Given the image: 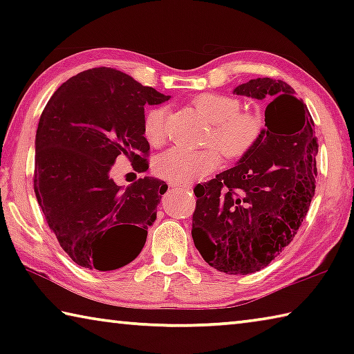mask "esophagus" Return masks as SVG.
<instances>
[{
	"label": "esophagus",
	"mask_w": 354,
	"mask_h": 354,
	"mask_svg": "<svg viewBox=\"0 0 354 354\" xmlns=\"http://www.w3.org/2000/svg\"><path fill=\"white\" fill-rule=\"evenodd\" d=\"M171 187H175V189H181V190H192V185H171Z\"/></svg>",
	"instance_id": "34e87169"
}]
</instances>
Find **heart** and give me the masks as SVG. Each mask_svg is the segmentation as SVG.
<instances>
[{
  "mask_svg": "<svg viewBox=\"0 0 354 354\" xmlns=\"http://www.w3.org/2000/svg\"><path fill=\"white\" fill-rule=\"evenodd\" d=\"M192 106L212 123L209 142L230 160H239L253 151L262 136V123L254 113L241 111L234 97L223 93L203 92L192 98ZM165 111L153 107L143 117V136L159 145L164 139ZM215 148L185 149L173 147L154 160V171L159 178L175 184H187L201 179L220 165V154Z\"/></svg>",
  "mask_w": 354,
  "mask_h": 354,
  "instance_id": "obj_1",
  "label": "heart"
}]
</instances>
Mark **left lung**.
I'll return each mask as SVG.
<instances>
[{
    "mask_svg": "<svg viewBox=\"0 0 354 354\" xmlns=\"http://www.w3.org/2000/svg\"><path fill=\"white\" fill-rule=\"evenodd\" d=\"M236 95L267 100L266 127L253 151L196 189L195 247L226 274L267 267L301 226L315 192L319 143L306 104L289 84L257 77Z\"/></svg>",
    "mask_w": 354,
    "mask_h": 354,
    "instance_id": "obj_1",
    "label": "left lung"
}]
</instances>
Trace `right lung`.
Listing matches in <instances>:
<instances>
[{
	"mask_svg": "<svg viewBox=\"0 0 354 354\" xmlns=\"http://www.w3.org/2000/svg\"><path fill=\"white\" fill-rule=\"evenodd\" d=\"M170 100L123 71H81L48 101L35 134L34 192L59 245L77 266L109 272L134 261L167 192L140 178L122 190L109 178L118 156L148 170L145 104Z\"/></svg>",
	"mask_w": 354,
	"mask_h": 354,
	"instance_id": "add662e5",
	"label": "right lung"
}]
</instances>
